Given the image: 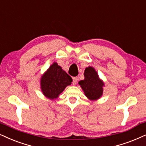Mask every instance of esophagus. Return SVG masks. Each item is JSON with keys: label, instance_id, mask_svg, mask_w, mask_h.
Masks as SVG:
<instances>
[{"label": "esophagus", "instance_id": "1", "mask_svg": "<svg viewBox=\"0 0 146 146\" xmlns=\"http://www.w3.org/2000/svg\"><path fill=\"white\" fill-rule=\"evenodd\" d=\"M73 82H72V84L73 85H75L77 83V80H78V78L77 77H74L73 78Z\"/></svg>", "mask_w": 146, "mask_h": 146}]
</instances>
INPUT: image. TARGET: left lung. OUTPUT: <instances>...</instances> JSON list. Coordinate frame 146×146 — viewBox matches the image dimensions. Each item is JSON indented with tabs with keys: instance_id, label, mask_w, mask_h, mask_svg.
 <instances>
[{
	"instance_id": "obj_1",
	"label": "left lung",
	"mask_w": 146,
	"mask_h": 146,
	"mask_svg": "<svg viewBox=\"0 0 146 146\" xmlns=\"http://www.w3.org/2000/svg\"><path fill=\"white\" fill-rule=\"evenodd\" d=\"M84 80H80L78 84L82 88L85 95L91 101L97 100L103 95L104 83L98 77L94 68H86L84 73Z\"/></svg>"
}]
</instances>
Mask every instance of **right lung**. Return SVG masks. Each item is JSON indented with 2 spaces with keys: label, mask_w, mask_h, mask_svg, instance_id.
I'll return each instance as SVG.
<instances>
[{
  "label": "right lung",
  "mask_w": 146,
  "mask_h": 146,
  "mask_svg": "<svg viewBox=\"0 0 146 146\" xmlns=\"http://www.w3.org/2000/svg\"><path fill=\"white\" fill-rule=\"evenodd\" d=\"M72 82V78L54 62L41 76V89L47 98L53 100L58 98Z\"/></svg>",
  "instance_id": "obj_1"
}]
</instances>
